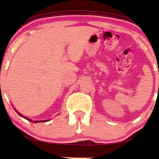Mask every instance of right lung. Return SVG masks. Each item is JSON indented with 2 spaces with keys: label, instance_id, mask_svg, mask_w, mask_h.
Masks as SVG:
<instances>
[{
  "label": "right lung",
  "instance_id": "obj_1",
  "mask_svg": "<svg viewBox=\"0 0 159 159\" xmlns=\"http://www.w3.org/2000/svg\"><path fill=\"white\" fill-rule=\"evenodd\" d=\"M14 110H15V111H16V112L17 113V114H18L20 116L23 117L24 119H27V120H28V121H32V120L31 119L27 118V117H26V116H23L22 114H21L20 113H19V112L18 111H16V109H15V108H14ZM49 121V120H48H48H42V121H33V122H34V123H38V122H46V121Z\"/></svg>",
  "mask_w": 159,
  "mask_h": 159
}]
</instances>
